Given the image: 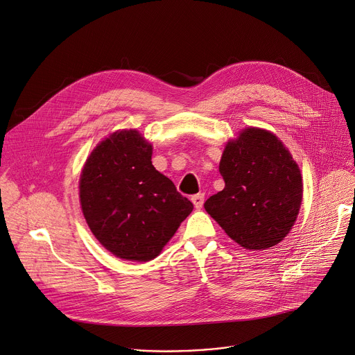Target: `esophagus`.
Returning <instances> with one entry per match:
<instances>
[{
  "label": "esophagus",
  "instance_id": "1",
  "mask_svg": "<svg viewBox=\"0 0 355 355\" xmlns=\"http://www.w3.org/2000/svg\"><path fill=\"white\" fill-rule=\"evenodd\" d=\"M191 201H193L194 207H196L197 209H200V208L202 207V204H204V194H202V193H198V194L191 196Z\"/></svg>",
  "mask_w": 355,
  "mask_h": 355
}]
</instances>
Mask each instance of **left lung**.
Masks as SVG:
<instances>
[{
  "mask_svg": "<svg viewBox=\"0 0 355 355\" xmlns=\"http://www.w3.org/2000/svg\"><path fill=\"white\" fill-rule=\"evenodd\" d=\"M225 187L204 208L249 250L275 246L291 231L302 202V176L287 147L270 131L248 127L230 141L220 162Z\"/></svg>",
  "mask_w": 355,
  "mask_h": 355,
  "instance_id": "left-lung-1",
  "label": "left lung"
}]
</instances>
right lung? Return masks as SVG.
Masks as SVG:
<instances>
[{"mask_svg": "<svg viewBox=\"0 0 355 355\" xmlns=\"http://www.w3.org/2000/svg\"><path fill=\"white\" fill-rule=\"evenodd\" d=\"M137 130L116 131L88 157L80 179L87 224L101 245L130 261L155 259L193 211L153 162Z\"/></svg>", "mask_w": 355, "mask_h": 355, "instance_id": "right-lung-1", "label": "right lung"}]
</instances>
